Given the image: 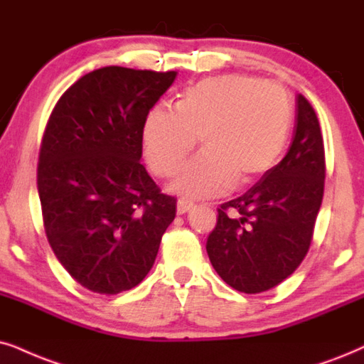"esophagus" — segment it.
<instances>
[{
  "label": "esophagus",
  "mask_w": 364,
  "mask_h": 364,
  "mask_svg": "<svg viewBox=\"0 0 364 364\" xmlns=\"http://www.w3.org/2000/svg\"><path fill=\"white\" fill-rule=\"evenodd\" d=\"M193 208H195V203H191V201L178 200V206H176L178 215H185V213H188V211H191Z\"/></svg>",
  "instance_id": "obj_1"
}]
</instances>
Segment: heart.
<instances>
[{"mask_svg": "<svg viewBox=\"0 0 364 364\" xmlns=\"http://www.w3.org/2000/svg\"><path fill=\"white\" fill-rule=\"evenodd\" d=\"M292 104L284 87L240 73L208 77L178 99L156 105L142 127L144 156L158 176H171L200 136L203 153L185 164L171 190L190 198L227 193L270 171L291 134Z\"/></svg>", "mask_w": 364, "mask_h": 364, "instance_id": "obj_1", "label": "heart"}]
</instances>
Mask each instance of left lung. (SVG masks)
I'll list each match as a JSON object with an SVG mask.
<instances>
[{"label": "left lung", "mask_w": 364, "mask_h": 364, "mask_svg": "<svg viewBox=\"0 0 364 364\" xmlns=\"http://www.w3.org/2000/svg\"><path fill=\"white\" fill-rule=\"evenodd\" d=\"M324 178L319 121L299 94L287 154L247 193L220 206L206 240L211 265L230 287L245 294L269 291L301 265L323 203Z\"/></svg>", "instance_id": "1"}]
</instances>
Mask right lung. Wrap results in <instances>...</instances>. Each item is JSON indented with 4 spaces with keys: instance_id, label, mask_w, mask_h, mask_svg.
<instances>
[{
    "instance_id": "1",
    "label": "right lung",
    "mask_w": 364,
    "mask_h": 364,
    "mask_svg": "<svg viewBox=\"0 0 364 364\" xmlns=\"http://www.w3.org/2000/svg\"><path fill=\"white\" fill-rule=\"evenodd\" d=\"M178 72L104 67L63 92L38 156L45 233L82 287L114 296L142 282L176 198L141 164L146 116Z\"/></svg>"
}]
</instances>
